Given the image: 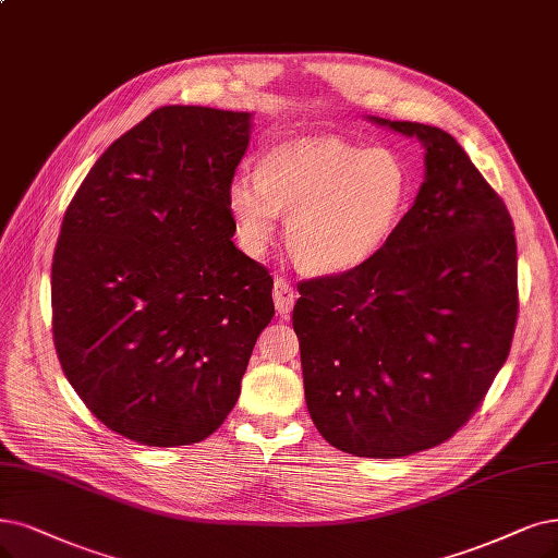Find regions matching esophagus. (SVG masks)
I'll return each instance as SVG.
<instances>
[{
  "label": "esophagus",
  "mask_w": 558,
  "mask_h": 558,
  "mask_svg": "<svg viewBox=\"0 0 558 558\" xmlns=\"http://www.w3.org/2000/svg\"><path fill=\"white\" fill-rule=\"evenodd\" d=\"M296 299H299V294H296V290L294 287L287 282L284 278H276L274 280V303H276V311L280 313V315H287L294 307V303H296Z\"/></svg>",
  "instance_id": "34e87169"
}]
</instances>
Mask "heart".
Masks as SVG:
<instances>
[{
	"label": "heart",
	"mask_w": 558,
	"mask_h": 558,
	"mask_svg": "<svg viewBox=\"0 0 558 558\" xmlns=\"http://www.w3.org/2000/svg\"><path fill=\"white\" fill-rule=\"evenodd\" d=\"M407 165L386 149H363L336 137L282 144L257 170L227 185V209L247 255L271 243L280 214L301 268L340 276L367 264L396 234L407 211Z\"/></svg>",
	"instance_id": "heart-1"
}]
</instances>
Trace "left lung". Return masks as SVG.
<instances>
[{"label": "left lung", "mask_w": 558, "mask_h": 558, "mask_svg": "<svg viewBox=\"0 0 558 558\" xmlns=\"http://www.w3.org/2000/svg\"><path fill=\"white\" fill-rule=\"evenodd\" d=\"M425 147V181L367 264L305 280L294 305L305 404L356 458L396 460L448 441L508 359L518 243L504 199L437 126L369 117Z\"/></svg>", "instance_id": "8db88e82"}]
</instances>
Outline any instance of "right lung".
I'll return each instance as SVG.
<instances>
[{
    "label": "right lung",
    "mask_w": 558,
    "mask_h": 558,
    "mask_svg": "<svg viewBox=\"0 0 558 558\" xmlns=\"http://www.w3.org/2000/svg\"><path fill=\"white\" fill-rule=\"evenodd\" d=\"M251 112L165 106L80 183L52 257V338L92 414L144 446L206 439L234 409L274 278L232 243L227 185Z\"/></svg>",
    "instance_id": "1"
}]
</instances>
